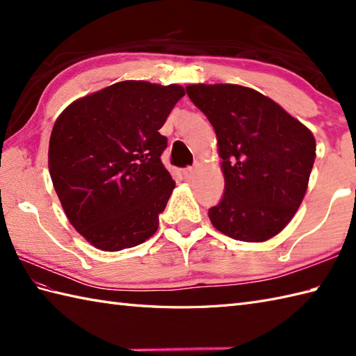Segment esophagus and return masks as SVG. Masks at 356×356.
I'll return each mask as SVG.
<instances>
[{"label":"esophagus","mask_w":356,"mask_h":356,"mask_svg":"<svg viewBox=\"0 0 356 356\" xmlns=\"http://www.w3.org/2000/svg\"><path fill=\"white\" fill-rule=\"evenodd\" d=\"M199 168H200L199 165H194V166H190V168H185V170H184V176H185V179H188V180L194 179V177H195V174L199 172Z\"/></svg>","instance_id":"obj_1"}]
</instances>
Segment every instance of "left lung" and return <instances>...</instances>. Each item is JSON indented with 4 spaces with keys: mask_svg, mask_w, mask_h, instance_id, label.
<instances>
[{
    "mask_svg": "<svg viewBox=\"0 0 356 356\" xmlns=\"http://www.w3.org/2000/svg\"><path fill=\"white\" fill-rule=\"evenodd\" d=\"M214 127L225 194L208 216L234 240L266 241L297 213L315 162L307 127L270 97L236 84L186 87Z\"/></svg>",
    "mask_w": 356,
    "mask_h": 356,
    "instance_id": "left-lung-1",
    "label": "left lung"
}]
</instances>
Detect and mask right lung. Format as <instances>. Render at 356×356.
I'll return each mask as SVG.
<instances>
[{
    "label": "right lung",
    "instance_id": "1",
    "mask_svg": "<svg viewBox=\"0 0 356 356\" xmlns=\"http://www.w3.org/2000/svg\"><path fill=\"white\" fill-rule=\"evenodd\" d=\"M184 95L177 84L116 82L72 102L53 125V186L73 228L101 251L138 246L157 231L174 190L159 130Z\"/></svg>",
    "mask_w": 356,
    "mask_h": 356
}]
</instances>
